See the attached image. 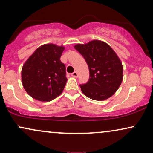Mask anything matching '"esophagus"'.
Returning a JSON list of instances; mask_svg holds the SVG:
<instances>
[{
    "mask_svg": "<svg viewBox=\"0 0 153 153\" xmlns=\"http://www.w3.org/2000/svg\"><path fill=\"white\" fill-rule=\"evenodd\" d=\"M71 75L73 77H74V78H77V77H78V73H77L76 71L73 72V73L71 74Z\"/></svg>",
    "mask_w": 153,
    "mask_h": 153,
    "instance_id": "34e87169",
    "label": "esophagus"
}]
</instances>
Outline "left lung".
<instances>
[{
	"label": "left lung",
	"mask_w": 153,
	"mask_h": 153,
	"mask_svg": "<svg viewBox=\"0 0 153 153\" xmlns=\"http://www.w3.org/2000/svg\"><path fill=\"white\" fill-rule=\"evenodd\" d=\"M74 48L85 58L90 73L88 82L80 85L82 94L95 101L113 96L123 80L122 63L114 50L98 39L77 44Z\"/></svg>",
	"instance_id": "1"
}]
</instances>
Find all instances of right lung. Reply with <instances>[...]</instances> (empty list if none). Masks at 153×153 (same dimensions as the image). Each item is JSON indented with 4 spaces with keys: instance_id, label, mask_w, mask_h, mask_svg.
<instances>
[{
    "instance_id": "1",
    "label": "right lung",
    "mask_w": 153,
    "mask_h": 153,
    "mask_svg": "<svg viewBox=\"0 0 153 153\" xmlns=\"http://www.w3.org/2000/svg\"><path fill=\"white\" fill-rule=\"evenodd\" d=\"M64 46L45 44L39 47L22 69V82L28 94L39 101H50L65 86V65L60 61Z\"/></svg>"
}]
</instances>
